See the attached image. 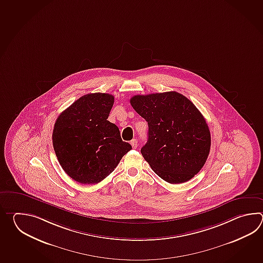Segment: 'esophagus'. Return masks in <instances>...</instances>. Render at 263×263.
Here are the masks:
<instances>
[{"label": "esophagus", "mask_w": 263, "mask_h": 263, "mask_svg": "<svg viewBox=\"0 0 263 263\" xmlns=\"http://www.w3.org/2000/svg\"><path fill=\"white\" fill-rule=\"evenodd\" d=\"M130 145H132V146L134 147V148H136L137 147V140L136 139H133L132 141H130Z\"/></svg>", "instance_id": "34e87169"}]
</instances>
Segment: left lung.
<instances>
[{
    "mask_svg": "<svg viewBox=\"0 0 263 263\" xmlns=\"http://www.w3.org/2000/svg\"><path fill=\"white\" fill-rule=\"evenodd\" d=\"M129 102L148 125L141 153L152 170L172 184L194 178L211 148L210 129L196 105L175 91L134 96Z\"/></svg>",
    "mask_w": 263,
    "mask_h": 263,
    "instance_id": "8db88e82",
    "label": "left lung"
}]
</instances>
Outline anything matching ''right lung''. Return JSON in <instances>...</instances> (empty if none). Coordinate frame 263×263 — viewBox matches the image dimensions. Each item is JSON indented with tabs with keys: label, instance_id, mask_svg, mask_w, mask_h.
I'll use <instances>...</instances> for the list:
<instances>
[{
	"label": "right lung",
	"instance_id": "right-lung-1",
	"mask_svg": "<svg viewBox=\"0 0 263 263\" xmlns=\"http://www.w3.org/2000/svg\"><path fill=\"white\" fill-rule=\"evenodd\" d=\"M114 96H83L56 119L52 145L64 171L82 184H95L118 166L132 149L123 142L117 125L107 120Z\"/></svg>",
	"mask_w": 263,
	"mask_h": 263
}]
</instances>
